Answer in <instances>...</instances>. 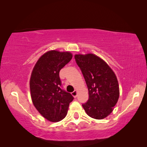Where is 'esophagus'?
<instances>
[{"label": "esophagus", "mask_w": 147, "mask_h": 147, "mask_svg": "<svg viewBox=\"0 0 147 147\" xmlns=\"http://www.w3.org/2000/svg\"><path fill=\"white\" fill-rule=\"evenodd\" d=\"M71 94L73 95L74 98H76L77 96V91H74L73 92H72Z\"/></svg>", "instance_id": "1"}]
</instances>
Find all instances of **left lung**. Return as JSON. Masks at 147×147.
Returning a JSON list of instances; mask_svg holds the SVG:
<instances>
[{
  "instance_id": "1",
  "label": "left lung",
  "mask_w": 147,
  "mask_h": 147,
  "mask_svg": "<svg viewBox=\"0 0 147 147\" xmlns=\"http://www.w3.org/2000/svg\"><path fill=\"white\" fill-rule=\"evenodd\" d=\"M74 58L85 79L89 99L82 104L86 113L102 119L113 111L119 97V87L114 72L103 59L93 54H76Z\"/></svg>"
}]
</instances>
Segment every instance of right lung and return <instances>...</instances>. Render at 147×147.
Returning <instances> with one entry per match:
<instances>
[{"label":"right lung","instance_id":"add662e5","mask_svg":"<svg viewBox=\"0 0 147 147\" xmlns=\"http://www.w3.org/2000/svg\"><path fill=\"white\" fill-rule=\"evenodd\" d=\"M73 58L69 52L51 51L35 65L30 80L32 100L39 113L51 122L65 117L74 97L62 89L59 73Z\"/></svg>","mask_w":147,"mask_h":147}]
</instances>
